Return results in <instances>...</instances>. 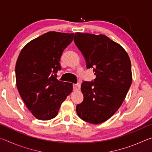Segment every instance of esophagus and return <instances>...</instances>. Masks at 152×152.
Masks as SVG:
<instances>
[{
    "mask_svg": "<svg viewBox=\"0 0 152 152\" xmlns=\"http://www.w3.org/2000/svg\"><path fill=\"white\" fill-rule=\"evenodd\" d=\"M73 88H74V91H78V90L80 88V84L78 83V84H74Z\"/></svg>",
    "mask_w": 152,
    "mask_h": 152,
    "instance_id": "obj_1",
    "label": "esophagus"
}]
</instances>
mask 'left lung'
<instances>
[{
	"label": "left lung",
	"instance_id": "1",
	"mask_svg": "<svg viewBox=\"0 0 152 152\" xmlns=\"http://www.w3.org/2000/svg\"><path fill=\"white\" fill-rule=\"evenodd\" d=\"M74 43L93 68L94 81L82 83L84 100L77 104L78 117L92 124L106 121L119 109L132 82L127 51L104 35L76 33Z\"/></svg>",
	"mask_w": 152,
	"mask_h": 152
}]
</instances>
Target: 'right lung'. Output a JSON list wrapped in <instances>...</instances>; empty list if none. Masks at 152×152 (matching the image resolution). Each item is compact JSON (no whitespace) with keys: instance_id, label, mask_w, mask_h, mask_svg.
<instances>
[{"instance_id":"obj_1","label":"right lung","mask_w":152,"mask_h":152,"mask_svg":"<svg viewBox=\"0 0 152 152\" xmlns=\"http://www.w3.org/2000/svg\"><path fill=\"white\" fill-rule=\"evenodd\" d=\"M74 33L50 31L29 42L17 60L15 76L18 91L33 116L47 121L57 116L72 84L56 78L61 70L63 51L72 42Z\"/></svg>"}]
</instances>
